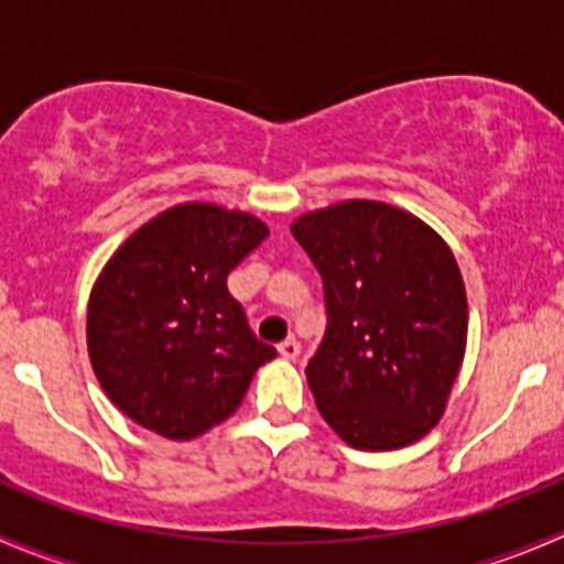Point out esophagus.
Listing matches in <instances>:
<instances>
[{
  "label": "esophagus",
  "mask_w": 564,
  "mask_h": 564,
  "mask_svg": "<svg viewBox=\"0 0 564 564\" xmlns=\"http://www.w3.org/2000/svg\"><path fill=\"white\" fill-rule=\"evenodd\" d=\"M278 355H281L283 360H297V357H300V340L286 338L283 344H278Z\"/></svg>",
  "instance_id": "obj_1"
}]
</instances>
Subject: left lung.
Returning <instances> with one entry per match:
<instances>
[{
  "label": "left lung",
  "instance_id": "left-lung-1",
  "mask_svg": "<svg viewBox=\"0 0 564 564\" xmlns=\"http://www.w3.org/2000/svg\"><path fill=\"white\" fill-rule=\"evenodd\" d=\"M292 235L324 283L327 329L305 377L355 451H398L442 420L466 351V289L451 246L417 215L349 198Z\"/></svg>",
  "mask_w": 564,
  "mask_h": 564
}]
</instances>
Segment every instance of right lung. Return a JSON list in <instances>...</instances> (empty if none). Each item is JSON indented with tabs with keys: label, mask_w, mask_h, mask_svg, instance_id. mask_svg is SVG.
I'll return each instance as SVG.
<instances>
[{
	"label": "right lung",
	"mask_w": 564,
	"mask_h": 564,
	"mask_svg": "<svg viewBox=\"0 0 564 564\" xmlns=\"http://www.w3.org/2000/svg\"><path fill=\"white\" fill-rule=\"evenodd\" d=\"M267 235L242 209L185 202L147 220L106 261L87 305L89 362L141 429L174 442L207 434L275 357L226 286Z\"/></svg>",
	"instance_id": "1"
}]
</instances>
